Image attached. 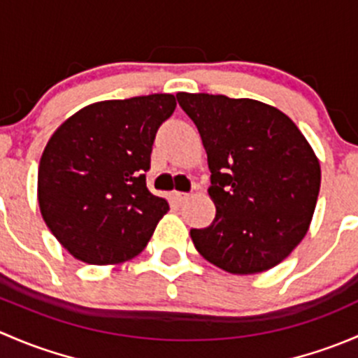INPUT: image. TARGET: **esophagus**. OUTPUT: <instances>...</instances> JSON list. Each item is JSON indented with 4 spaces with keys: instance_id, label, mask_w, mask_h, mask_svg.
<instances>
[{
    "instance_id": "34e87169",
    "label": "esophagus",
    "mask_w": 358,
    "mask_h": 358,
    "mask_svg": "<svg viewBox=\"0 0 358 358\" xmlns=\"http://www.w3.org/2000/svg\"><path fill=\"white\" fill-rule=\"evenodd\" d=\"M169 196H171V199L175 201L176 204H183V202L190 199V194H185V192H178V190H173V192L169 194Z\"/></svg>"
}]
</instances>
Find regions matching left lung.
Instances as JSON below:
<instances>
[{
    "instance_id": "8db88e82",
    "label": "left lung",
    "mask_w": 358,
    "mask_h": 358,
    "mask_svg": "<svg viewBox=\"0 0 358 358\" xmlns=\"http://www.w3.org/2000/svg\"><path fill=\"white\" fill-rule=\"evenodd\" d=\"M208 154L216 216L190 237L236 275L279 265L306 236L320 190L312 145L284 112L252 99L176 93Z\"/></svg>"
}]
</instances>
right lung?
<instances>
[{"instance_id": "right-lung-1", "label": "right lung", "mask_w": 358, "mask_h": 358, "mask_svg": "<svg viewBox=\"0 0 358 358\" xmlns=\"http://www.w3.org/2000/svg\"><path fill=\"white\" fill-rule=\"evenodd\" d=\"M175 96L154 93L83 107L57 128L38 169V202L50 232L74 258L117 265L135 258L169 204L147 189L157 128Z\"/></svg>"}]
</instances>
